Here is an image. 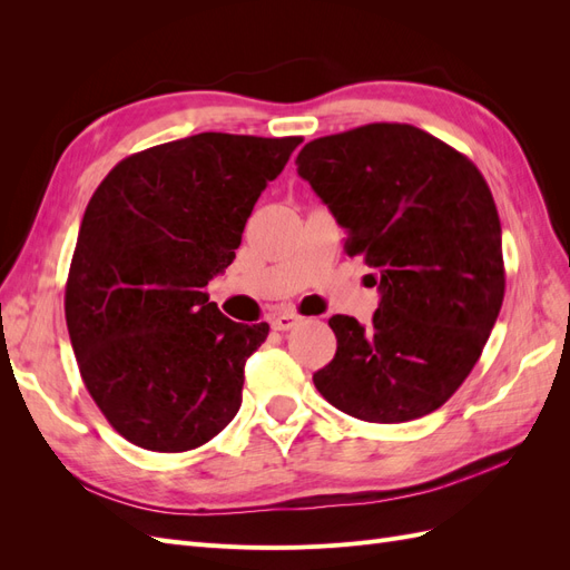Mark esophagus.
Masks as SVG:
<instances>
[{
  "mask_svg": "<svg viewBox=\"0 0 570 570\" xmlns=\"http://www.w3.org/2000/svg\"><path fill=\"white\" fill-rule=\"evenodd\" d=\"M297 321H299V316H297V314L283 312V314H278V316H273V318H271V325H273V331H289V327H295V325H297Z\"/></svg>",
  "mask_w": 570,
  "mask_h": 570,
  "instance_id": "obj_1",
  "label": "esophagus"
}]
</instances>
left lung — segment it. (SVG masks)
Here are the masks:
<instances>
[{
  "label": "left lung",
  "mask_w": 570,
  "mask_h": 570,
  "mask_svg": "<svg viewBox=\"0 0 570 570\" xmlns=\"http://www.w3.org/2000/svg\"><path fill=\"white\" fill-rule=\"evenodd\" d=\"M297 174L377 271L373 325L333 316L337 352L314 373L335 409L406 423L473 371L504 299L502 226L490 187L454 147L409 124H368L304 145Z\"/></svg>",
  "instance_id": "obj_1"
}]
</instances>
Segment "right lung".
<instances>
[{"label":"right lung","instance_id":"add662e5","mask_svg":"<svg viewBox=\"0 0 570 570\" xmlns=\"http://www.w3.org/2000/svg\"><path fill=\"white\" fill-rule=\"evenodd\" d=\"M302 137L199 132L118 161L85 209L66 281L82 383L149 452L197 450L243 404L268 323H235L206 285L226 271Z\"/></svg>","mask_w":570,"mask_h":570}]
</instances>
